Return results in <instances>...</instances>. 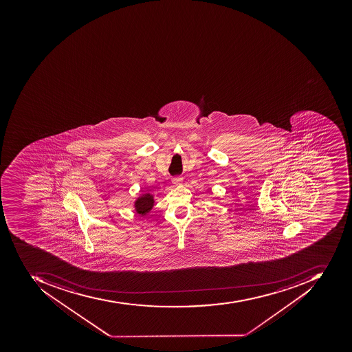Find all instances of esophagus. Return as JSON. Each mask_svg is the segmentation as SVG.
<instances>
[{"label":"esophagus","instance_id":"esophagus-1","mask_svg":"<svg viewBox=\"0 0 352 352\" xmlns=\"http://www.w3.org/2000/svg\"><path fill=\"white\" fill-rule=\"evenodd\" d=\"M183 177H173V185H181L182 184Z\"/></svg>","mask_w":352,"mask_h":352}]
</instances>
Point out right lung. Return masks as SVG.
<instances>
[{"instance_id":"right-lung-1","label":"right lung","mask_w":352,"mask_h":352,"mask_svg":"<svg viewBox=\"0 0 352 352\" xmlns=\"http://www.w3.org/2000/svg\"><path fill=\"white\" fill-rule=\"evenodd\" d=\"M153 197L152 195L145 194L135 202V208H137V212L139 214H145V213L148 212L151 209L153 208Z\"/></svg>"}]
</instances>
